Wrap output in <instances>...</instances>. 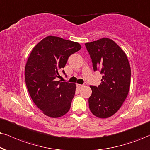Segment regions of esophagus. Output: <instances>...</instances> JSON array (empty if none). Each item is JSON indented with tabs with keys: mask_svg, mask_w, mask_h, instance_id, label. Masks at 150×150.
Instances as JSON below:
<instances>
[{
	"mask_svg": "<svg viewBox=\"0 0 150 150\" xmlns=\"http://www.w3.org/2000/svg\"><path fill=\"white\" fill-rule=\"evenodd\" d=\"M77 87H78V88H81V87H83L84 86V85L83 84H77Z\"/></svg>",
	"mask_w": 150,
	"mask_h": 150,
	"instance_id": "obj_1",
	"label": "esophagus"
}]
</instances>
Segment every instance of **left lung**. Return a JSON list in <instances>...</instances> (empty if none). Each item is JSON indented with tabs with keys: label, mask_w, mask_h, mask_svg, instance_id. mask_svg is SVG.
<instances>
[{
	"label": "left lung",
	"mask_w": 150,
	"mask_h": 150,
	"mask_svg": "<svg viewBox=\"0 0 150 150\" xmlns=\"http://www.w3.org/2000/svg\"><path fill=\"white\" fill-rule=\"evenodd\" d=\"M93 63V71L102 75L98 86H90L92 94L88 98L93 114L107 118L118 111L129 93L131 68L125 53L108 38L85 43Z\"/></svg>",
	"instance_id": "8db88e82"
}]
</instances>
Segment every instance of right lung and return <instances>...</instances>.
<instances>
[{
	"label": "right lung",
	"instance_id": "obj_1",
	"mask_svg": "<svg viewBox=\"0 0 150 150\" xmlns=\"http://www.w3.org/2000/svg\"><path fill=\"white\" fill-rule=\"evenodd\" d=\"M80 49L78 43L48 36L30 53L25 68L26 86L35 105L49 117H61L71 108L76 86L57 78L69 57Z\"/></svg>",
	"mask_w": 150,
	"mask_h": 150
}]
</instances>
